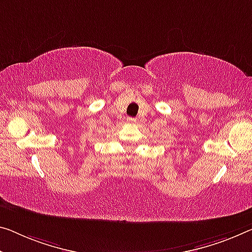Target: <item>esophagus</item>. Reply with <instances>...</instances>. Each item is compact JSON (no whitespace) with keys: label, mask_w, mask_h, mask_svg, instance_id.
Masks as SVG:
<instances>
[{"label":"esophagus","mask_w":252,"mask_h":252,"mask_svg":"<svg viewBox=\"0 0 252 252\" xmlns=\"http://www.w3.org/2000/svg\"><path fill=\"white\" fill-rule=\"evenodd\" d=\"M127 122H128L129 124H135V123H136V119H135V118H128V119H127Z\"/></svg>","instance_id":"34e87169"}]
</instances>
